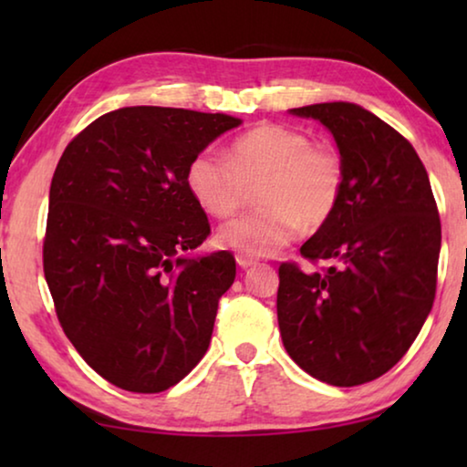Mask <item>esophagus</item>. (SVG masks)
Masks as SVG:
<instances>
[{"label": "esophagus", "instance_id": "34e87169", "mask_svg": "<svg viewBox=\"0 0 467 467\" xmlns=\"http://www.w3.org/2000/svg\"><path fill=\"white\" fill-rule=\"evenodd\" d=\"M236 264H239V267H243V270H247V267L257 264V259L249 257V255H241V253H239V255H236Z\"/></svg>", "mask_w": 467, "mask_h": 467}]
</instances>
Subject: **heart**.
<instances>
[{"label": "heart", "instance_id": "obj_1", "mask_svg": "<svg viewBox=\"0 0 467 467\" xmlns=\"http://www.w3.org/2000/svg\"><path fill=\"white\" fill-rule=\"evenodd\" d=\"M344 162L334 150L313 144L306 133L265 123L234 138L223 158L212 150L195 154L185 169V187L210 216L226 218L241 208L247 187L257 185L251 214L218 231V243L241 255L280 251L300 228L327 223L344 192Z\"/></svg>", "mask_w": 467, "mask_h": 467}]
</instances>
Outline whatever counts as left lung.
Wrapping results in <instances>:
<instances>
[{"label":"left lung","mask_w":467,"mask_h":467,"mask_svg":"<svg viewBox=\"0 0 467 467\" xmlns=\"http://www.w3.org/2000/svg\"><path fill=\"white\" fill-rule=\"evenodd\" d=\"M336 140L344 192L300 255L323 272L280 265L278 326L296 365L336 387L385 375L420 334L432 309L441 220L412 144L354 102L290 109Z\"/></svg>","instance_id":"1"}]
</instances>
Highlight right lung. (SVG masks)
<instances>
[{"instance_id":"add662e5","label":"right lung","mask_w":467,"mask_h":467,"mask_svg":"<svg viewBox=\"0 0 467 467\" xmlns=\"http://www.w3.org/2000/svg\"><path fill=\"white\" fill-rule=\"evenodd\" d=\"M241 123L224 113L123 107L92 121L59 158L45 280L69 342L125 391L169 389L208 350L236 264L228 251L185 255L210 234L185 169Z\"/></svg>"}]
</instances>
